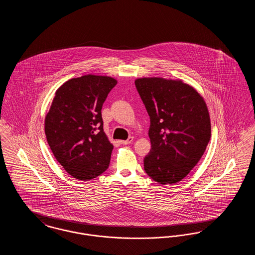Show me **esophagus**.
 I'll return each mask as SVG.
<instances>
[{
	"label": "esophagus",
	"instance_id": "esophagus-1",
	"mask_svg": "<svg viewBox=\"0 0 255 255\" xmlns=\"http://www.w3.org/2000/svg\"><path fill=\"white\" fill-rule=\"evenodd\" d=\"M133 136H130L128 139H126V140H122L121 141V143L123 144V145H127V144H130L132 141H133Z\"/></svg>",
	"mask_w": 255,
	"mask_h": 255
}]
</instances>
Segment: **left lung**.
<instances>
[{
  "label": "left lung",
  "mask_w": 255,
  "mask_h": 255,
  "mask_svg": "<svg viewBox=\"0 0 255 255\" xmlns=\"http://www.w3.org/2000/svg\"><path fill=\"white\" fill-rule=\"evenodd\" d=\"M134 85L150 117L146 174L159 184L180 182L201 159L210 139L206 102L181 80L138 78Z\"/></svg>",
  "instance_id": "left-lung-1"
}]
</instances>
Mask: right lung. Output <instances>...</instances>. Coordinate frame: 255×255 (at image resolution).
I'll use <instances>...</instances> for the list:
<instances>
[{
    "instance_id": "add662e5",
    "label": "right lung",
    "mask_w": 255,
    "mask_h": 255,
    "mask_svg": "<svg viewBox=\"0 0 255 255\" xmlns=\"http://www.w3.org/2000/svg\"><path fill=\"white\" fill-rule=\"evenodd\" d=\"M117 80L88 74L56 91L45 120V133L57 161L80 181L108 169L114 146L103 131L101 109Z\"/></svg>"
}]
</instances>
